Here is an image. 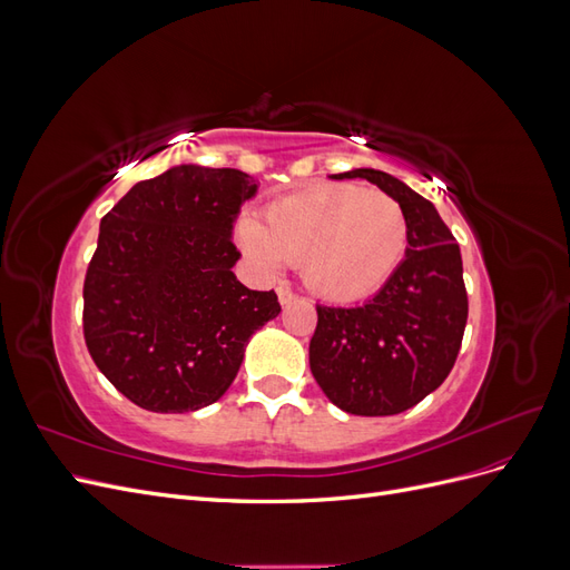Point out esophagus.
<instances>
[{
    "mask_svg": "<svg viewBox=\"0 0 570 570\" xmlns=\"http://www.w3.org/2000/svg\"><path fill=\"white\" fill-rule=\"evenodd\" d=\"M295 299H297V295H295V292H292L289 287H285V285H281V287H278V302H281L283 306L292 304Z\"/></svg>",
    "mask_w": 570,
    "mask_h": 570,
    "instance_id": "34e87169",
    "label": "esophagus"
}]
</instances>
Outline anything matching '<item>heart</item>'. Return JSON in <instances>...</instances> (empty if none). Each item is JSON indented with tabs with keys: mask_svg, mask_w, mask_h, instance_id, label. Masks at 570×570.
Masks as SVG:
<instances>
[{
	"mask_svg": "<svg viewBox=\"0 0 570 570\" xmlns=\"http://www.w3.org/2000/svg\"><path fill=\"white\" fill-rule=\"evenodd\" d=\"M235 243L262 273L299 264L304 283L331 302H358L404 262L409 223L400 202L366 187L325 183L275 199L264 223L243 216Z\"/></svg>",
	"mask_w": 570,
	"mask_h": 570,
	"instance_id": "b5f03b06",
	"label": "heart"
}]
</instances>
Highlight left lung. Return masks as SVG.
Wrapping results in <instances>:
<instances>
[{
	"instance_id": "1",
	"label": "left lung",
	"mask_w": 570,
	"mask_h": 570,
	"mask_svg": "<svg viewBox=\"0 0 570 570\" xmlns=\"http://www.w3.org/2000/svg\"><path fill=\"white\" fill-rule=\"evenodd\" d=\"M331 178H364L400 202L409 247L366 304L316 306L308 366L342 411L394 416L438 390L454 366L469 318L461 252L435 206L394 176L354 168Z\"/></svg>"
}]
</instances>
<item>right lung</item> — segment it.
Instances as JSON below:
<instances>
[{"label": "right lung", "mask_w": 570, "mask_h": 570, "mask_svg": "<svg viewBox=\"0 0 570 570\" xmlns=\"http://www.w3.org/2000/svg\"><path fill=\"white\" fill-rule=\"evenodd\" d=\"M254 195L243 170L183 164L132 185L101 218L82 333L132 404L185 413L218 402L249 337L281 314L273 289H249L233 273V223Z\"/></svg>", "instance_id": "obj_1"}]
</instances>
